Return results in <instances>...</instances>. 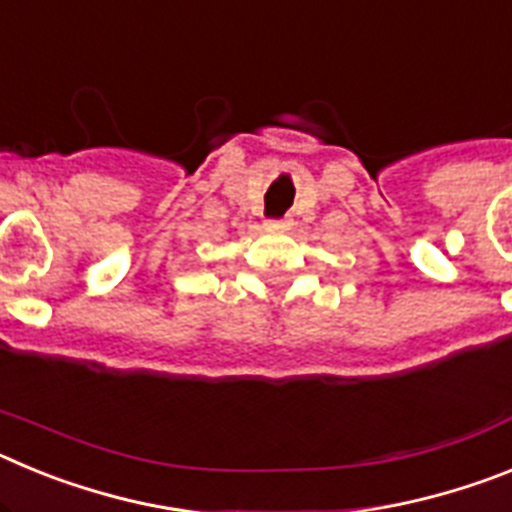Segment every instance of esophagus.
<instances>
[{"label":"esophagus","mask_w":512,"mask_h":512,"mask_svg":"<svg viewBox=\"0 0 512 512\" xmlns=\"http://www.w3.org/2000/svg\"><path fill=\"white\" fill-rule=\"evenodd\" d=\"M289 220H269V223H266V228L269 230H287L289 228Z\"/></svg>","instance_id":"esophagus-1"}]
</instances>
